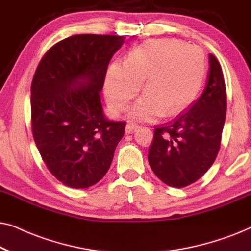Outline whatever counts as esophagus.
Masks as SVG:
<instances>
[{"label": "esophagus", "instance_id": "34e87169", "mask_svg": "<svg viewBox=\"0 0 251 251\" xmlns=\"http://www.w3.org/2000/svg\"><path fill=\"white\" fill-rule=\"evenodd\" d=\"M137 128H138V125L132 121H128L126 126V133H132L133 131H136Z\"/></svg>", "mask_w": 251, "mask_h": 251}]
</instances>
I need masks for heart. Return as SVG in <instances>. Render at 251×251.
I'll list each match as a JSON object with an SVG mask.
<instances>
[{
	"label": "heart",
	"instance_id": "b5f03b06",
	"mask_svg": "<svg viewBox=\"0 0 251 251\" xmlns=\"http://www.w3.org/2000/svg\"><path fill=\"white\" fill-rule=\"evenodd\" d=\"M204 74V56L198 47L174 39L146 41L130 51L125 63L109 65L106 99L114 111H123L143 82L145 95L132 106L131 115L140 120L176 115L197 97Z\"/></svg>",
	"mask_w": 251,
	"mask_h": 251
}]
</instances>
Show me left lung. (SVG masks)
Segmentation results:
<instances>
[{"instance_id": "left-lung-1", "label": "left lung", "mask_w": 251, "mask_h": 251, "mask_svg": "<svg viewBox=\"0 0 251 251\" xmlns=\"http://www.w3.org/2000/svg\"><path fill=\"white\" fill-rule=\"evenodd\" d=\"M204 91L190 108L155 126L149 162L157 178L171 187H185L207 173L221 149L227 98L221 64L209 56Z\"/></svg>"}]
</instances>
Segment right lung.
<instances>
[{
	"mask_svg": "<svg viewBox=\"0 0 251 251\" xmlns=\"http://www.w3.org/2000/svg\"><path fill=\"white\" fill-rule=\"evenodd\" d=\"M125 36L80 34L47 51L30 87L32 132L41 157L72 188L97 184L111 167L126 121L104 116L100 91Z\"/></svg>",
	"mask_w": 251,
	"mask_h": 251,
	"instance_id": "right-lung-1",
	"label": "right lung"
}]
</instances>
